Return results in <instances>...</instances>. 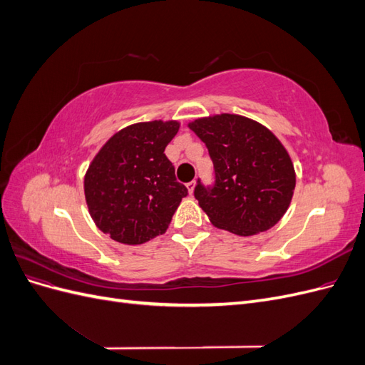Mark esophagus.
Listing matches in <instances>:
<instances>
[{"label":"esophagus","instance_id":"1","mask_svg":"<svg viewBox=\"0 0 365 365\" xmlns=\"http://www.w3.org/2000/svg\"><path fill=\"white\" fill-rule=\"evenodd\" d=\"M195 185H196V181L187 182V190H189V193H190V195H193V192H195Z\"/></svg>","mask_w":365,"mask_h":365}]
</instances>
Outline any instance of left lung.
<instances>
[{
    "mask_svg": "<svg viewBox=\"0 0 365 365\" xmlns=\"http://www.w3.org/2000/svg\"><path fill=\"white\" fill-rule=\"evenodd\" d=\"M189 128L208 149L215 184L197 180L195 197L210 222L239 236L274 227L288 210L295 170L288 150L272 132L251 118L219 114Z\"/></svg>",
    "mask_w": 365,
    "mask_h": 365,
    "instance_id": "8db88e82",
    "label": "left lung"
}]
</instances>
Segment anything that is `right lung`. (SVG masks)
<instances>
[{
  "instance_id": "add662e5",
  "label": "right lung",
  "mask_w": 365,
  "mask_h": 365,
  "mask_svg": "<svg viewBox=\"0 0 365 365\" xmlns=\"http://www.w3.org/2000/svg\"><path fill=\"white\" fill-rule=\"evenodd\" d=\"M178 129L175 120L130 125L109 138L88 168V210L98 230L120 244L141 245L165 233L189 193L164 153Z\"/></svg>"
}]
</instances>
